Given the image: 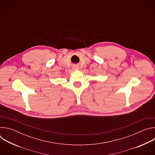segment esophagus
<instances>
[{"label":"esophagus","instance_id":"esophagus-1","mask_svg":"<svg viewBox=\"0 0 155 155\" xmlns=\"http://www.w3.org/2000/svg\"><path fill=\"white\" fill-rule=\"evenodd\" d=\"M73 69L74 70H78V69H79V67H78V65H74L73 66Z\"/></svg>","mask_w":155,"mask_h":155}]
</instances>
